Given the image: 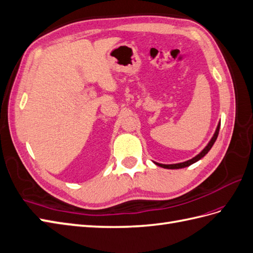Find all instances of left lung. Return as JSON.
<instances>
[{"mask_svg": "<svg viewBox=\"0 0 253 253\" xmlns=\"http://www.w3.org/2000/svg\"><path fill=\"white\" fill-rule=\"evenodd\" d=\"M219 130H220V122H219V125H218L217 128H215V132H214V134H213V136L211 137V141H209V143H208V145L204 148V149H203V150L199 153L198 156H195L194 158H192L191 160H188V161H186V162H182V163H176V164H161V163H158V162H153V163H155V164H156V165H158V166H161V168H163V169H183V168H187V166H189V165H191V164H193V163H195V162H198L199 160H201L203 157H205V156L207 155V153H208V151L211 149V147L213 146L215 139H217V137H218Z\"/></svg>", "mask_w": 253, "mask_h": 253, "instance_id": "8db88e82", "label": "left lung"}]
</instances>
